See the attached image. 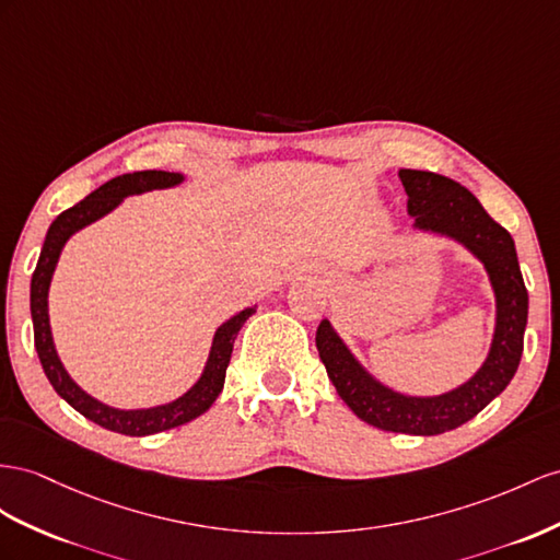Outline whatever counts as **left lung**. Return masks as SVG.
Returning a JSON list of instances; mask_svg holds the SVG:
<instances>
[{"label": "left lung", "instance_id": "obj_1", "mask_svg": "<svg viewBox=\"0 0 560 560\" xmlns=\"http://www.w3.org/2000/svg\"><path fill=\"white\" fill-rule=\"evenodd\" d=\"M397 177L407 191L411 232L458 243L485 269L494 295V331L485 362L447 393L409 395L371 374L331 319H322L317 328V350L336 393L357 419L390 433L428 438L464 425L504 393L521 364L527 291L511 234L466 186L425 170L402 167Z\"/></svg>", "mask_w": 560, "mask_h": 560}]
</instances>
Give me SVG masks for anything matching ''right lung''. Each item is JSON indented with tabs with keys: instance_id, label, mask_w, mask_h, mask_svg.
I'll return each instance as SVG.
<instances>
[{
	"instance_id": "1",
	"label": "right lung",
	"mask_w": 560,
	"mask_h": 560,
	"mask_svg": "<svg viewBox=\"0 0 560 560\" xmlns=\"http://www.w3.org/2000/svg\"><path fill=\"white\" fill-rule=\"evenodd\" d=\"M184 179L186 177L182 172L147 170V172H130V175H120L116 179L102 184L96 191H92L88 198L80 200L78 206L68 208L51 222L45 246L39 250L37 267L33 271L31 314H33V328H35V350L39 354L42 369H45L51 388L59 393V397L66 399L70 407L80 411L84 419H90L96 425L113 430V433H120V435L143 438V435L163 433V430L184 425L198 419L200 413H206L224 388V376H226L229 360H232L234 340L241 331V326L255 314L257 305L236 312L234 317H229L224 324L214 328L203 371H200V376L196 378V383L189 390L182 393L175 399H170L165 405L120 409L92 397L88 390H82L73 381V376L66 371L59 350H56L51 324H49L51 279L66 243L78 232H82L84 226L106 218V214L116 210L125 198L141 196L147 191L175 189V186H179Z\"/></svg>"
}]
</instances>
